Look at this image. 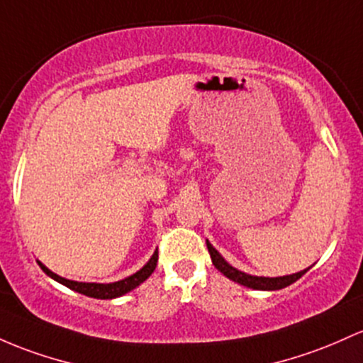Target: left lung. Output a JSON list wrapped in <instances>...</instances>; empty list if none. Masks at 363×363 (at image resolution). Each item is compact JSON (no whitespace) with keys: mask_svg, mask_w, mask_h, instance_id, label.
<instances>
[{"mask_svg":"<svg viewBox=\"0 0 363 363\" xmlns=\"http://www.w3.org/2000/svg\"><path fill=\"white\" fill-rule=\"evenodd\" d=\"M206 248H208L210 257H212V262L215 265V269L220 270L225 277H229L230 281L234 282H240L242 286H248V288L253 289H262V291H276V289H282L286 286L293 284L294 281H298L308 269L301 270V272L293 274V276H282V277H257V276H250V274L241 272V270L234 269L233 265H229L224 258L218 255L217 250L206 241Z\"/></svg>","mask_w":363,"mask_h":363,"instance_id":"left-lung-1","label":"left lung"}]
</instances>
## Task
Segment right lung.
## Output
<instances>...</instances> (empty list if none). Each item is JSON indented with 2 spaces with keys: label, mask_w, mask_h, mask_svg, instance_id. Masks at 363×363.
I'll return each instance as SVG.
<instances>
[{
  "label": "right lung",
  "mask_w": 363,
  "mask_h": 363,
  "mask_svg": "<svg viewBox=\"0 0 363 363\" xmlns=\"http://www.w3.org/2000/svg\"><path fill=\"white\" fill-rule=\"evenodd\" d=\"M157 262H158V250L153 253V257L150 258L148 264L143 267L141 270H138V272L133 274L130 277L122 279V281H118V282H110V284H96V282L69 281V279H63V277L57 276L55 272H51V270L46 269V267L43 265L41 262H38V264L51 279L58 281L60 284L67 286V288L74 289V291L86 294V296H91V298H98V300H111V298L122 296V294L133 291V289L138 288L141 282H145L146 279H148L151 274H153L155 267H157Z\"/></svg>",
  "instance_id": "add662e5"
}]
</instances>
